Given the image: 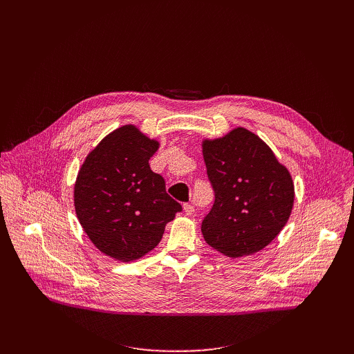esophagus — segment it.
Returning <instances> with one entry per match:
<instances>
[{"label":"esophagus","instance_id":"obj_1","mask_svg":"<svg viewBox=\"0 0 354 354\" xmlns=\"http://www.w3.org/2000/svg\"><path fill=\"white\" fill-rule=\"evenodd\" d=\"M183 210H185V214H186V216H192V214L194 213V207H193L192 205H189V203L183 205Z\"/></svg>","mask_w":354,"mask_h":354}]
</instances>
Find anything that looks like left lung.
<instances>
[{
    "mask_svg": "<svg viewBox=\"0 0 354 354\" xmlns=\"http://www.w3.org/2000/svg\"><path fill=\"white\" fill-rule=\"evenodd\" d=\"M214 205L201 223L206 242L228 258L268 246L283 230L294 203V183L269 145L236 127L203 141Z\"/></svg>",
    "mask_w": 354,
    "mask_h": 354,
    "instance_id": "8db88e82",
    "label": "left lung"
}]
</instances>
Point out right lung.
<instances>
[{"label":"right lung","mask_w":354,"mask_h":354,"mask_svg":"<svg viewBox=\"0 0 354 354\" xmlns=\"http://www.w3.org/2000/svg\"><path fill=\"white\" fill-rule=\"evenodd\" d=\"M160 142L126 124L85 158L74 186L75 213L92 243L105 255L136 261L161 241L182 206L165 190L149 158Z\"/></svg>","instance_id":"obj_1"}]
</instances>
